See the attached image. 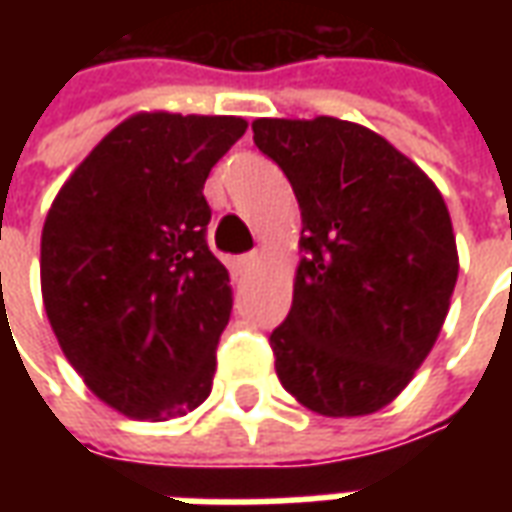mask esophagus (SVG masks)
I'll return each mask as SVG.
<instances>
[{
  "instance_id": "obj_1",
  "label": "esophagus",
  "mask_w": 512,
  "mask_h": 512,
  "mask_svg": "<svg viewBox=\"0 0 512 512\" xmlns=\"http://www.w3.org/2000/svg\"><path fill=\"white\" fill-rule=\"evenodd\" d=\"M260 252H246V255L238 257V266L244 268V271H249V268H255L257 263H260Z\"/></svg>"
}]
</instances>
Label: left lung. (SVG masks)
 Listing matches in <instances>:
<instances>
[{"label": "left lung", "instance_id": "obj_1", "mask_svg": "<svg viewBox=\"0 0 512 512\" xmlns=\"http://www.w3.org/2000/svg\"><path fill=\"white\" fill-rule=\"evenodd\" d=\"M301 208L293 307L271 332L290 395L323 417L389 406L439 337L458 279L441 191L384 136L337 117L252 123Z\"/></svg>", "mask_w": 512, "mask_h": 512}]
</instances>
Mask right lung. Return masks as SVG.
Segmentation results:
<instances>
[{"mask_svg": "<svg viewBox=\"0 0 512 512\" xmlns=\"http://www.w3.org/2000/svg\"><path fill=\"white\" fill-rule=\"evenodd\" d=\"M244 131V117L136 112L51 202L43 307L87 389L126 417L164 422L211 395L233 290L202 186Z\"/></svg>", "mask_w": 512, "mask_h": 512, "instance_id": "1", "label": "right lung"}]
</instances>
